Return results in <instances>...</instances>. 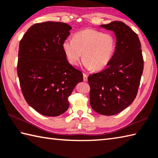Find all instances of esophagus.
Here are the masks:
<instances>
[{"instance_id": "1", "label": "esophagus", "mask_w": 158, "mask_h": 158, "mask_svg": "<svg viewBox=\"0 0 158 158\" xmlns=\"http://www.w3.org/2000/svg\"><path fill=\"white\" fill-rule=\"evenodd\" d=\"M83 80H84L85 82L87 81V76L85 73H83Z\"/></svg>"}]
</instances>
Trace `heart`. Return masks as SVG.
Instances as JSON below:
<instances>
[{
	"instance_id": "1",
	"label": "heart",
	"mask_w": 158,
	"mask_h": 158,
	"mask_svg": "<svg viewBox=\"0 0 158 158\" xmlns=\"http://www.w3.org/2000/svg\"><path fill=\"white\" fill-rule=\"evenodd\" d=\"M62 49L71 65L78 64L82 53L85 68L100 70L107 66L114 56L115 38L111 33L87 28L76 33L73 40H64Z\"/></svg>"
}]
</instances>
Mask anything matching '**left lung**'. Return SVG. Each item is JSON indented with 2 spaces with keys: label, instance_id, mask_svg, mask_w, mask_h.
<instances>
[{
  "label": "left lung",
  "instance_id": "obj_1",
  "mask_svg": "<svg viewBox=\"0 0 158 158\" xmlns=\"http://www.w3.org/2000/svg\"><path fill=\"white\" fill-rule=\"evenodd\" d=\"M101 27L114 31L117 42L108 67L88 77L90 105L99 114L113 115L126 109L135 100L144 60L138 35L125 23L113 21Z\"/></svg>",
  "mask_w": 158,
  "mask_h": 158
}]
</instances>
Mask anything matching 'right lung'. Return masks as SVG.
<instances>
[{"label":"right lung","instance_id":"add662e5","mask_svg":"<svg viewBox=\"0 0 158 158\" xmlns=\"http://www.w3.org/2000/svg\"><path fill=\"white\" fill-rule=\"evenodd\" d=\"M71 27L58 22L35 23L20 41L17 73L27 102L46 116H58L69 106L68 98L81 71L68 62L62 43Z\"/></svg>","mask_w":158,"mask_h":158}]
</instances>
